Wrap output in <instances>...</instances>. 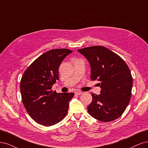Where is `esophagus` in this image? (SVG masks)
I'll return each mask as SVG.
<instances>
[{"label":"esophagus","mask_w":148,"mask_h":148,"mask_svg":"<svg viewBox=\"0 0 148 148\" xmlns=\"http://www.w3.org/2000/svg\"><path fill=\"white\" fill-rule=\"evenodd\" d=\"M75 93L76 95H80L83 94V92H80V91H77V92H75Z\"/></svg>","instance_id":"esophagus-1"}]
</instances>
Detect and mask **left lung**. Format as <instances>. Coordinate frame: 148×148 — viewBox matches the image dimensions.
<instances>
[{
    "instance_id": "obj_1",
    "label": "left lung",
    "mask_w": 148,
    "mask_h": 148,
    "mask_svg": "<svg viewBox=\"0 0 148 148\" xmlns=\"http://www.w3.org/2000/svg\"><path fill=\"white\" fill-rule=\"evenodd\" d=\"M88 61L91 79L100 81V94L92 93L87 107L89 114L102 122L121 117L129 103L133 78L125 62L116 53L103 46H93L77 50Z\"/></svg>"
}]
</instances>
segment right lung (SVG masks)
Wrapping results in <instances>:
<instances>
[{
  "mask_svg": "<svg viewBox=\"0 0 148 148\" xmlns=\"http://www.w3.org/2000/svg\"><path fill=\"white\" fill-rule=\"evenodd\" d=\"M73 51L53 49L37 58L24 73L20 82L23 105L31 117L42 125L60 122L68 113L73 93H56L51 90L59 79L58 69L66 56Z\"/></svg>",
  "mask_w": 148,
  "mask_h": 148,
  "instance_id": "obj_1",
  "label": "right lung"
}]
</instances>
